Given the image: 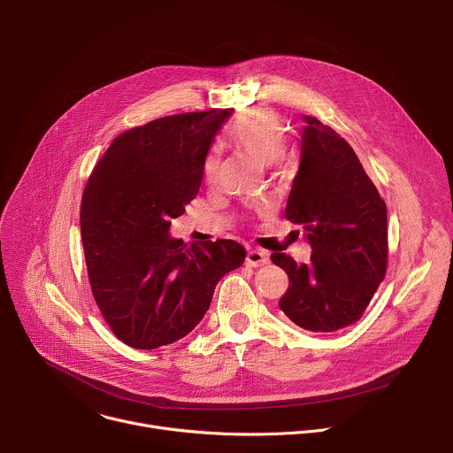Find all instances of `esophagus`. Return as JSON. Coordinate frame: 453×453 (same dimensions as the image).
I'll use <instances>...</instances> for the list:
<instances>
[{
  "mask_svg": "<svg viewBox=\"0 0 453 453\" xmlns=\"http://www.w3.org/2000/svg\"><path fill=\"white\" fill-rule=\"evenodd\" d=\"M245 262L250 267H262V265L269 264V254L262 249H250V250H247Z\"/></svg>",
  "mask_w": 453,
  "mask_h": 453,
  "instance_id": "obj_1",
  "label": "esophagus"
}]
</instances>
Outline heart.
<instances>
[{"instance_id": "b5f03b06", "label": "heart", "mask_w": 453, "mask_h": 453, "mask_svg": "<svg viewBox=\"0 0 453 453\" xmlns=\"http://www.w3.org/2000/svg\"><path fill=\"white\" fill-rule=\"evenodd\" d=\"M233 140L249 152L257 163L274 165L287 150V133L280 119L267 111H249L231 127ZM217 159L211 156L206 163V175L215 172Z\"/></svg>"}]
</instances>
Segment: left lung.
Segmentation results:
<instances>
[{"label":"left lung","instance_id":"1","mask_svg":"<svg viewBox=\"0 0 453 453\" xmlns=\"http://www.w3.org/2000/svg\"><path fill=\"white\" fill-rule=\"evenodd\" d=\"M301 159L285 208L311 245L310 264L274 252L290 280L283 313L315 334L353 325L387 267V208L357 154L332 127L303 114Z\"/></svg>","mask_w":453,"mask_h":453}]
</instances>
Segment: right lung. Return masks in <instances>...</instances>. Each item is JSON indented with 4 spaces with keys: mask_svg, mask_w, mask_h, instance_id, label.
Segmentation results:
<instances>
[{
    "mask_svg": "<svg viewBox=\"0 0 453 453\" xmlns=\"http://www.w3.org/2000/svg\"><path fill=\"white\" fill-rule=\"evenodd\" d=\"M233 109L154 119L118 136L82 197L81 229L95 301L114 335L136 349L186 337L217 283L245 260L233 240L186 245L172 219L197 197L206 156Z\"/></svg>",
    "mask_w": 453,
    "mask_h": 453,
    "instance_id": "right-lung-1",
    "label": "right lung"
}]
</instances>
